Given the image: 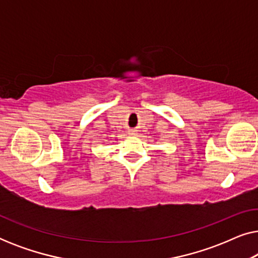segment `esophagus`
Masks as SVG:
<instances>
[{"label": "esophagus", "instance_id": "34e87169", "mask_svg": "<svg viewBox=\"0 0 258 258\" xmlns=\"http://www.w3.org/2000/svg\"><path fill=\"white\" fill-rule=\"evenodd\" d=\"M128 134L130 136H136L137 135V130H135V129H129L128 130Z\"/></svg>", "mask_w": 258, "mask_h": 258}]
</instances>
